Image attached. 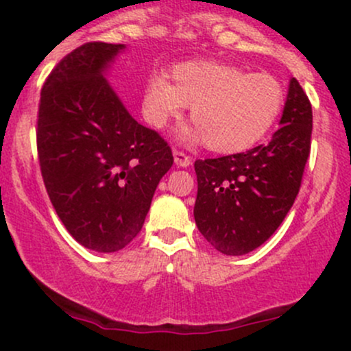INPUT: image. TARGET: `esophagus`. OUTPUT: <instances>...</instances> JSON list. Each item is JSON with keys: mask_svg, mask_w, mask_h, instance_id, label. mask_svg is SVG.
I'll return each instance as SVG.
<instances>
[{"mask_svg": "<svg viewBox=\"0 0 351 351\" xmlns=\"http://www.w3.org/2000/svg\"><path fill=\"white\" fill-rule=\"evenodd\" d=\"M173 156H175L176 167L186 168V167H189V165H191V158H189L186 153H183L180 150H173Z\"/></svg>", "mask_w": 351, "mask_h": 351, "instance_id": "esophagus-1", "label": "esophagus"}]
</instances>
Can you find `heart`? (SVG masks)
Listing matches in <instances>:
<instances>
[{
	"instance_id": "obj_1",
	"label": "heart",
	"mask_w": 351,
	"mask_h": 351,
	"mask_svg": "<svg viewBox=\"0 0 351 351\" xmlns=\"http://www.w3.org/2000/svg\"><path fill=\"white\" fill-rule=\"evenodd\" d=\"M143 87L142 114L153 128H165L191 106L195 127L181 130L188 143L206 142L216 153H239L271 132L282 114L285 90L267 72H251L213 60L183 62Z\"/></svg>"
}]
</instances>
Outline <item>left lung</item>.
<instances>
[{"label": "left lung", "mask_w": 351, "mask_h": 351, "mask_svg": "<svg viewBox=\"0 0 351 351\" xmlns=\"http://www.w3.org/2000/svg\"><path fill=\"white\" fill-rule=\"evenodd\" d=\"M310 136L312 106L299 80L291 79L271 142L245 153L196 160L195 221L213 247L243 256L276 232L299 195Z\"/></svg>", "instance_id": "8db88e82"}]
</instances>
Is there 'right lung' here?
<instances>
[{"mask_svg":"<svg viewBox=\"0 0 351 351\" xmlns=\"http://www.w3.org/2000/svg\"><path fill=\"white\" fill-rule=\"evenodd\" d=\"M123 44L87 43L44 82L38 156L47 195L71 236L97 252L123 249L142 231L168 143L127 112L104 77Z\"/></svg>","mask_w":351,"mask_h":351,"instance_id":"1","label":"right lung"}]
</instances>
